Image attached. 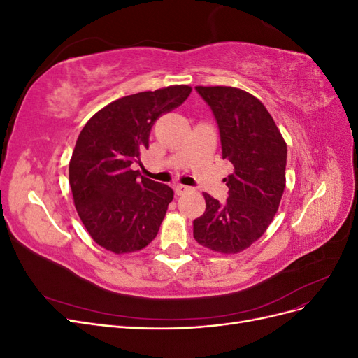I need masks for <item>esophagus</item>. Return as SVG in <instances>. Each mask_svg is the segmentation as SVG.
<instances>
[{"instance_id":"1","label":"esophagus","mask_w":358,"mask_h":358,"mask_svg":"<svg viewBox=\"0 0 358 358\" xmlns=\"http://www.w3.org/2000/svg\"><path fill=\"white\" fill-rule=\"evenodd\" d=\"M188 191H191V188L187 185H182V183H178V185L175 187V192L178 194V196H183V194H187Z\"/></svg>"}]
</instances>
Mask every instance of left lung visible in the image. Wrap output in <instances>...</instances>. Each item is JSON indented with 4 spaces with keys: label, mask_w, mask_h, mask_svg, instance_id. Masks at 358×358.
<instances>
[{
    "label": "left lung",
    "mask_w": 358,
    "mask_h": 358,
    "mask_svg": "<svg viewBox=\"0 0 358 358\" xmlns=\"http://www.w3.org/2000/svg\"><path fill=\"white\" fill-rule=\"evenodd\" d=\"M220 128L222 158L234 171L224 180L229 199L203 192L206 210L194 239L215 252L237 254L264 234L285 189L287 143L264 104L231 86H196Z\"/></svg>",
    "instance_id": "obj_1"
}]
</instances>
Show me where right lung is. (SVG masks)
I'll return each mask as SVG.
<instances>
[{
    "instance_id": "obj_1",
    "label": "right lung",
    "mask_w": 358,
    "mask_h": 358,
    "mask_svg": "<svg viewBox=\"0 0 358 358\" xmlns=\"http://www.w3.org/2000/svg\"><path fill=\"white\" fill-rule=\"evenodd\" d=\"M188 85L122 96L96 112L80 131L69 166L76 210L92 239L115 254L152 242L173 189L140 176L133 162L149 148L157 119L191 94Z\"/></svg>"
}]
</instances>
